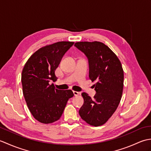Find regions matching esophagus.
<instances>
[{
  "instance_id": "obj_1",
  "label": "esophagus",
  "mask_w": 151,
  "mask_h": 151,
  "mask_svg": "<svg viewBox=\"0 0 151 151\" xmlns=\"http://www.w3.org/2000/svg\"><path fill=\"white\" fill-rule=\"evenodd\" d=\"M73 93H74V95H75V96H78V95H79L80 93H79V92H78V91H73Z\"/></svg>"
}]
</instances>
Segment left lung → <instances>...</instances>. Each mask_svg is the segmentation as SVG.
I'll return each mask as SVG.
<instances>
[{
    "instance_id": "1",
    "label": "left lung",
    "mask_w": 151,
    "mask_h": 151,
    "mask_svg": "<svg viewBox=\"0 0 151 151\" xmlns=\"http://www.w3.org/2000/svg\"><path fill=\"white\" fill-rule=\"evenodd\" d=\"M75 46L88 59L89 77L95 84L91 99L82 93L84 104L79 110L83 120L92 126L104 124L116 110L123 94L124 72L121 63L110 48L99 41H82Z\"/></svg>"
}]
</instances>
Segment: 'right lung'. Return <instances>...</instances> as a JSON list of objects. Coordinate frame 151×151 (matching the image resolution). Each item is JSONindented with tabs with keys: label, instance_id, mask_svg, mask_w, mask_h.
<instances>
[{
	"label": "right lung",
	"instance_id": "1",
	"mask_svg": "<svg viewBox=\"0 0 151 151\" xmlns=\"http://www.w3.org/2000/svg\"><path fill=\"white\" fill-rule=\"evenodd\" d=\"M74 42L60 41L41 48L32 55L22 69V93L33 117L41 123L49 124L62 116L67 102L73 97L70 89L60 90L54 84L55 70L64 54Z\"/></svg>",
	"mask_w": 151,
	"mask_h": 151
}]
</instances>
